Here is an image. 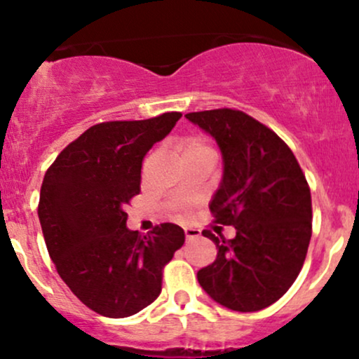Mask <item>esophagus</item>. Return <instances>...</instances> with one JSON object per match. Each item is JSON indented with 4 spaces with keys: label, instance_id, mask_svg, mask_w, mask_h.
Instances as JSON below:
<instances>
[{
    "label": "esophagus",
    "instance_id": "1",
    "mask_svg": "<svg viewBox=\"0 0 359 359\" xmlns=\"http://www.w3.org/2000/svg\"><path fill=\"white\" fill-rule=\"evenodd\" d=\"M184 233H185V240H187V241L196 240V238L201 236V231H199V229H196V228H185Z\"/></svg>",
    "mask_w": 359,
    "mask_h": 359
}]
</instances>
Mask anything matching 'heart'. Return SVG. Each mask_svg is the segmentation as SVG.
I'll return each instance as SVG.
<instances>
[{
  "label": "heart",
  "instance_id": "obj_1",
  "mask_svg": "<svg viewBox=\"0 0 359 359\" xmlns=\"http://www.w3.org/2000/svg\"><path fill=\"white\" fill-rule=\"evenodd\" d=\"M201 148H208V147L196 138H187L180 143V151H182V154H185V151H192V150H201Z\"/></svg>",
  "mask_w": 359,
  "mask_h": 359
}]
</instances>
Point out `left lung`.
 Here are the masks:
<instances>
[{"label":"left lung","instance_id":"8db88e82","mask_svg":"<svg viewBox=\"0 0 359 359\" xmlns=\"http://www.w3.org/2000/svg\"><path fill=\"white\" fill-rule=\"evenodd\" d=\"M216 140L224 160L214 194V222L234 226L226 240L211 229L217 258L197 271L201 287L221 306L255 312L271 306L292 287L312 236L311 189L297 158L269 126L238 109L185 114Z\"/></svg>","mask_w":359,"mask_h":359}]
</instances>
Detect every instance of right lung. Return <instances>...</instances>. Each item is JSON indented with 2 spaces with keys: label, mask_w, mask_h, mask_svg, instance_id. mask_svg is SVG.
Instances as JSON below:
<instances>
[{
  "label": "right lung",
  "mask_w": 359,
  "mask_h": 359,
  "mask_svg": "<svg viewBox=\"0 0 359 359\" xmlns=\"http://www.w3.org/2000/svg\"><path fill=\"white\" fill-rule=\"evenodd\" d=\"M182 113L106 121L69 143L45 172L39 219L60 278L104 317L133 316L162 292L163 266L184 245L172 222L142 236L126 228L125 208L140 194L142 162Z\"/></svg>",
  "instance_id": "obj_1"
}]
</instances>
